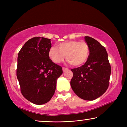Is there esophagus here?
<instances>
[{
    "label": "esophagus",
    "instance_id": "esophagus-1",
    "mask_svg": "<svg viewBox=\"0 0 127 127\" xmlns=\"http://www.w3.org/2000/svg\"><path fill=\"white\" fill-rule=\"evenodd\" d=\"M68 70V68H65V67H63V72H65V71H66V70Z\"/></svg>",
    "mask_w": 127,
    "mask_h": 127
}]
</instances>
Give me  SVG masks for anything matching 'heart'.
Returning <instances> with one entry per match:
<instances>
[{
  "label": "heart",
  "instance_id": "1",
  "mask_svg": "<svg viewBox=\"0 0 127 127\" xmlns=\"http://www.w3.org/2000/svg\"><path fill=\"white\" fill-rule=\"evenodd\" d=\"M49 56L54 63H60L66 59L72 65L78 66L84 64L89 57V46L85 41H66L58 44V48L51 47Z\"/></svg>",
  "mask_w": 127,
  "mask_h": 127
}]
</instances>
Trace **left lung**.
Masks as SVG:
<instances>
[{
  "label": "left lung",
  "mask_w": 127,
  "mask_h": 127,
  "mask_svg": "<svg viewBox=\"0 0 127 127\" xmlns=\"http://www.w3.org/2000/svg\"><path fill=\"white\" fill-rule=\"evenodd\" d=\"M85 39L89 46V58L83 65L71 69L73 76L70 86L79 97L91 101L99 97L107 90L111 66L104 47L89 36H85Z\"/></svg>",
  "instance_id": "left-lung-1"
}]
</instances>
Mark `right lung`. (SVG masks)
Wrapping results in <instances>:
<instances>
[{
  "label": "right lung",
  "mask_w": 127,
  "mask_h": 127,
  "mask_svg": "<svg viewBox=\"0 0 127 127\" xmlns=\"http://www.w3.org/2000/svg\"><path fill=\"white\" fill-rule=\"evenodd\" d=\"M51 40L35 37L28 40L19 51L17 77L22 95L36 105L48 102L55 93L62 68L49 58Z\"/></svg>",
  "instance_id": "add662e5"
}]
</instances>
